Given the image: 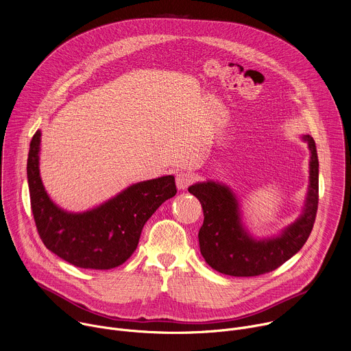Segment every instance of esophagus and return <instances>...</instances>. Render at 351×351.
Masks as SVG:
<instances>
[{"label":"esophagus","mask_w":351,"mask_h":351,"mask_svg":"<svg viewBox=\"0 0 351 351\" xmlns=\"http://www.w3.org/2000/svg\"><path fill=\"white\" fill-rule=\"evenodd\" d=\"M194 179L195 176L191 172H179L176 175V186L179 190H184L194 182Z\"/></svg>","instance_id":"34e87169"}]
</instances>
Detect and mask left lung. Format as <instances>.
Returning <instances> with one entry per match:
<instances>
[{"mask_svg":"<svg viewBox=\"0 0 351 351\" xmlns=\"http://www.w3.org/2000/svg\"><path fill=\"white\" fill-rule=\"evenodd\" d=\"M302 140L310 148V183L300 217L278 236L256 239L241 221L240 204L229 186L207 180L191 184L189 191L202 203L204 222L198 232L199 252L215 271L230 276H258L275 271L307 241L318 210V156L310 134Z\"/></svg>","mask_w":351,"mask_h":351,"instance_id":"obj_1","label":"left lung"}]
</instances>
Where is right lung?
<instances>
[{"instance_id": "right-lung-1", "label": "right lung", "mask_w": 351, "mask_h": 351, "mask_svg": "<svg viewBox=\"0 0 351 351\" xmlns=\"http://www.w3.org/2000/svg\"><path fill=\"white\" fill-rule=\"evenodd\" d=\"M37 130L30 141L27 183L37 232L44 245L69 264L84 269H111L122 265L136 250L144 223L176 194L172 175L134 183L108 202L83 213L58 207L40 178Z\"/></svg>"}]
</instances>
